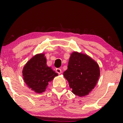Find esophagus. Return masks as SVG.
<instances>
[{"instance_id":"1","label":"esophagus","mask_w":123,"mask_h":123,"mask_svg":"<svg viewBox=\"0 0 123 123\" xmlns=\"http://www.w3.org/2000/svg\"><path fill=\"white\" fill-rule=\"evenodd\" d=\"M56 72L57 73H58V74H61L62 72L61 69H60V68H57L56 69Z\"/></svg>"}]
</instances>
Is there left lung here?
<instances>
[{"instance_id":"left-lung-1","label":"left lung","mask_w":123,"mask_h":123,"mask_svg":"<svg viewBox=\"0 0 123 123\" xmlns=\"http://www.w3.org/2000/svg\"><path fill=\"white\" fill-rule=\"evenodd\" d=\"M63 75L68 81L72 92L80 97L85 96L95 88L100 75V67L88 55L74 51Z\"/></svg>"}]
</instances>
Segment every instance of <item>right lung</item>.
Returning a JSON list of instances; mask_svg holds the SVG:
<instances>
[{"mask_svg": "<svg viewBox=\"0 0 123 123\" xmlns=\"http://www.w3.org/2000/svg\"><path fill=\"white\" fill-rule=\"evenodd\" d=\"M22 74L28 88L38 93L44 92L49 83L58 74L47 65L44 53L35 55L28 60L23 67Z\"/></svg>", "mask_w": 123, "mask_h": 123, "instance_id": "obj_1", "label": "right lung"}]
</instances>
